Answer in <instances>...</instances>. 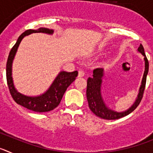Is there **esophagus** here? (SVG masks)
<instances>
[{"mask_svg":"<svg viewBox=\"0 0 153 153\" xmlns=\"http://www.w3.org/2000/svg\"><path fill=\"white\" fill-rule=\"evenodd\" d=\"M84 75H85L84 71L82 70H79V72H78V76H79V77H83V76H84Z\"/></svg>","mask_w":153,"mask_h":153,"instance_id":"obj_1","label":"esophagus"}]
</instances>
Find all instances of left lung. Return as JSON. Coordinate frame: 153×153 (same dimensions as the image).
<instances>
[{"instance_id":"8db88e82","label":"left lung","mask_w":153,"mask_h":153,"mask_svg":"<svg viewBox=\"0 0 153 153\" xmlns=\"http://www.w3.org/2000/svg\"><path fill=\"white\" fill-rule=\"evenodd\" d=\"M138 52H140L144 56L145 70H144L143 79H142L141 85H140L139 93H138L136 100H135V102H133L132 106L125 111H115V110H113V109H111L106 105L103 98H102V92H101L102 79H103L104 76V70L102 68H97L95 70H93V76L89 77L88 79H87L86 98H87L89 107H90V110L96 116H97L100 118L104 119V120H117V119L125 117L126 115L132 113L139 106L140 102H141L143 92L145 90L146 76L149 72V62L145 54L144 48H143L142 44H140L139 48H138Z\"/></svg>"}]
</instances>
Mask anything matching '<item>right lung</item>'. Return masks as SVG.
I'll return each instance as SVG.
<instances>
[{
    "instance_id": "obj_1",
    "label": "right lung",
    "mask_w": 153,
    "mask_h": 153,
    "mask_svg": "<svg viewBox=\"0 0 153 153\" xmlns=\"http://www.w3.org/2000/svg\"><path fill=\"white\" fill-rule=\"evenodd\" d=\"M33 33H44L52 35L53 33V30L46 27H40L36 30H27L19 36L16 44L10 50L8 56L6 66L7 82L10 94L17 104L33 112L44 113V112L51 111L57 107L67 87L75 80L76 77L77 76L78 72L77 71H74V72L60 71L54 80L53 81L52 84L50 86L48 90H46L40 95L33 96V97L27 96L17 91L13 84V77H12L13 60L23 38L24 36Z\"/></svg>"
}]
</instances>
